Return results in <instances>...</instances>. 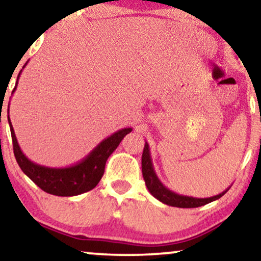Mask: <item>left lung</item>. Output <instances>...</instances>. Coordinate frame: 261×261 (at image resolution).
<instances>
[{
	"label": "left lung",
	"instance_id": "left-lung-1",
	"mask_svg": "<svg viewBox=\"0 0 261 261\" xmlns=\"http://www.w3.org/2000/svg\"><path fill=\"white\" fill-rule=\"evenodd\" d=\"M142 174H143L145 185H147L149 192L154 196L156 199L162 201L163 204H167L169 206H175V207H198L203 206L205 204H209L211 201L218 199L229 190H225L223 192L217 194V196L210 197V198H193V197H187L181 196V194L172 192L171 190L167 189L166 186L162 185V182L160 181L158 175L154 171V167H152L151 158H150V151H149V145L145 142L143 154H142Z\"/></svg>",
	"mask_w": 261,
	"mask_h": 261
}]
</instances>
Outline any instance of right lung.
<instances>
[{"instance_id":"right-lung-1","label":"right lung","mask_w":261,"mask_h":261,"mask_svg":"<svg viewBox=\"0 0 261 261\" xmlns=\"http://www.w3.org/2000/svg\"><path fill=\"white\" fill-rule=\"evenodd\" d=\"M15 89L16 86L14 90ZM9 126L14 155L21 171L44 192L60 197L77 196L94 189L102 178L107 159L116 150L121 140L133 131V128L127 127L111 135L96 145V148L93 149L87 158L74 166L65 167V168H50V167L37 165L23 155L16 141L10 120Z\"/></svg>"}]
</instances>
